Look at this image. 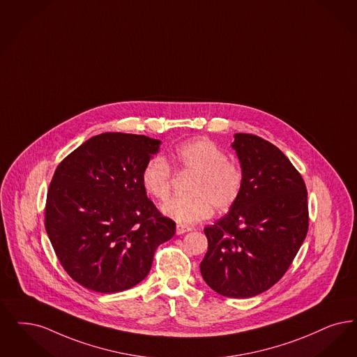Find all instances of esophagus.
Instances as JSON below:
<instances>
[{
  "label": "esophagus",
  "instance_id": "esophagus-1",
  "mask_svg": "<svg viewBox=\"0 0 357 357\" xmlns=\"http://www.w3.org/2000/svg\"><path fill=\"white\" fill-rule=\"evenodd\" d=\"M188 231H192V227H188V226H181V225H178V226H176V235H182V234L188 232Z\"/></svg>",
  "mask_w": 357,
  "mask_h": 357
}]
</instances>
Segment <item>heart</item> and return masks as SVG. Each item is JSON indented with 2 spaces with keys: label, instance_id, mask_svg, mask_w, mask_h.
<instances>
[{
  "label": "heart",
  "instance_id": "obj_1",
  "mask_svg": "<svg viewBox=\"0 0 357 357\" xmlns=\"http://www.w3.org/2000/svg\"><path fill=\"white\" fill-rule=\"evenodd\" d=\"M172 162L182 170L194 172L188 192L160 207L162 214L181 225L203 220L214 207L223 213L229 210L242 194L243 172L216 143L198 138L175 149ZM144 191L158 200H166L172 192V167L162 157L150 158L142 170Z\"/></svg>",
  "mask_w": 357,
  "mask_h": 357
}]
</instances>
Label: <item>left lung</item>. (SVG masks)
<instances>
[{"label":"left lung","instance_id":"8db88e82","mask_svg":"<svg viewBox=\"0 0 357 357\" xmlns=\"http://www.w3.org/2000/svg\"><path fill=\"white\" fill-rule=\"evenodd\" d=\"M234 138L242 194L204 229L200 273L219 295L245 299L270 289L291 266L308 231V204L301 175L275 144L252 134Z\"/></svg>","mask_w":357,"mask_h":357}]
</instances>
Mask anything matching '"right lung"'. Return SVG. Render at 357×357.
<instances>
[{"label":"right lung","instance_id":"add662e5","mask_svg":"<svg viewBox=\"0 0 357 357\" xmlns=\"http://www.w3.org/2000/svg\"><path fill=\"white\" fill-rule=\"evenodd\" d=\"M159 139L125 132L91 137L65 158L49 185L45 229L74 282L100 294L141 283L175 223L142 185Z\"/></svg>","mask_w":357,"mask_h":357}]
</instances>
